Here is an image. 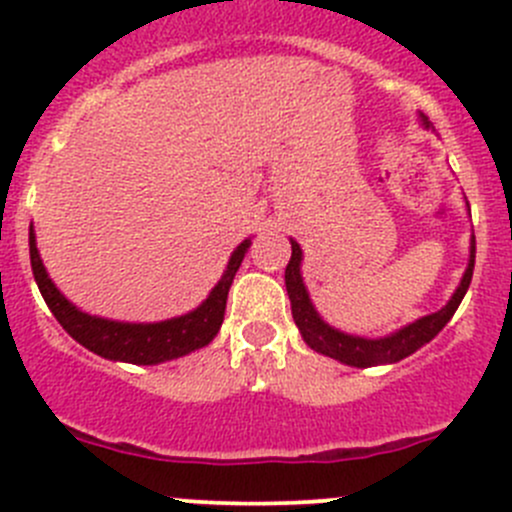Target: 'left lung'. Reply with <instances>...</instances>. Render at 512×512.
Masks as SVG:
<instances>
[{"label": "left lung", "instance_id": "left-lung-1", "mask_svg": "<svg viewBox=\"0 0 512 512\" xmlns=\"http://www.w3.org/2000/svg\"><path fill=\"white\" fill-rule=\"evenodd\" d=\"M421 121L426 128L431 126L426 116H421ZM299 265H302V250H299L297 242L292 240V257H289V265L285 270V285H287L289 302H292L294 324L299 327L302 339L314 349V352L332 356V359L342 361V364L366 369V366L394 364V361L406 359V356L414 354L416 349L423 347V344L431 342V339L446 327L448 319L456 314L458 304H461V299L466 297L468 287H471L473 265H476V237L471 240V260H468L466 275H463L461 285H458L456 292H453V297L448 299L446 307L428 314V317H421L416 319V322L406 324V327H401L399 332L389 334V337H379V339L354 337V334H344L339 332V329L329 327V324L317 314L312 299H309V292L302 282Z\"/></svg>", "mask_w": 512, "mask_h": 512}]
</instances>
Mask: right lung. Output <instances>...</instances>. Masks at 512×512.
Returning <instances> with one entry per match:
<instances>
[{
    "mask_svg": "<svg viewBox=\"0 0 512 512\" xmlns=\"http://www.w3.org/2000/svg\"><path fill=\"white\" fill-rule=\"evenodd\" d=\"M250 240L240 242L237 250L232 252L227 262L225 275L220 277L218 285L208 294L203 304L183 317L165 319V322L153 324H131V322H113V319L91 317V314L76 309L64 294L56 289L49 280L41 262L39 250H36L34 230H29V257H32L34 280L39 285L41 297L49 304L51 314L56 322L89 352H94L103 359L111 361H128V364H160V361L178 359L200 347H208L220 332V324L225 319L227 292H230L235 272L240 270V262L245 257Z\"/></svg>",
    "mask_w": 512,
    "mask_h": 512,
    "instance_id": "right-lung-1",
    "label": "right lung"
}]
</instances>
